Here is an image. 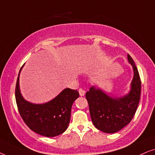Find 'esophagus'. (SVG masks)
Listing matches in <instances>:
<instances>
[{
  "mask_svg": "<svg viewBox=\"0 0 155 155\" xmlns=\"http://www.w3.org/2000/svg\"><path fill=\"white\" fill-rule=\"evenodd\" d=\"M79 94H80V95L81 97L82 96H84V94H85V91H84L83 89L80 88V89H79Z\"/></svg>",
  "mask_w": 155,
  "mask_h": 155,
  "instance_id": "34e87169",
  "label": "esophagus"
}]
</instances>
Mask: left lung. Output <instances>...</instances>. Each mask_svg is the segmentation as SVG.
<instances>
[{
    "label": "left lung",
    "mask_w": 155,
    "mask_h": 155,
    "mask_svg": "<svg viewBox=\"0 0 155 155\" xmlns=\"http://www.w3.org/2000/svg\"><path fill=\"white\" fill-rule=\"evenodd\" d=\"M128 59L134 71L131 90L128 94L112 98L94 87L86 93L93 124L102 132L114 133L121 130L131 121L136 112L140 99L141 80L136 65L129 54Z\"/></svg>",
    "instance_id": "left-lung-1"
}]
</instances>
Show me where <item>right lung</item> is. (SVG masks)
<instances>
[{"mask_svg":"<svg viewBox=\"0 0 155 155\" xmlns=\"http://www.w3.org/2000/svg\"><path fill=\"white\" fill-rule=\"evenodd\" d=\"M21 69L16 82L15 99L22 120L31 130L43 136L54 137L62 134L68 126L72 105L79 97V92L77 90L66 88L46 104L28 102L20 94L19 76Z\"/></svg>","mask_w":155,"mask_h":155,"instance_id":"add662e5","label":"right lung"}]
</instances>
